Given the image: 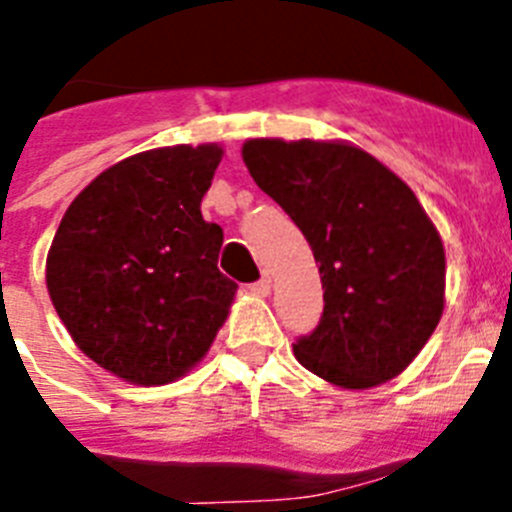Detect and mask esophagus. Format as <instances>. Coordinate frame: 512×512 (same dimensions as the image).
<instances>
[{
    "mask_svg": "<svg viewBox=\"0 0 512 512\" xmlns=\"http://www.w3.org/2000/svg\"><path fill=\"white\" fill-rule=\"evenodd\" d=\"M270 290H272V278L270 275H262L260 280H257V283H252V293L255 295H260V298H267V295H270Z\"/></svg>",
    "mask_w": 512,
    "mask_h": 512,
    "instance_id": "1",
    "label": "esophagus"
}]
</instances>
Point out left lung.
<instances>
[{"instance_id":"left-lung-1","label":"left lung","mask_w":512,"mask_h":512,"mask_svg":"<svg viewBox=\"0 0 512 512\" xmlns=\"http://www.w3.org/2000/svg\"><path fill=\"white\" fill-rule=\"evenodd\" d=\"M242 161L298 224L321 272L323 318L295 358L341 389L399 376L444 310L442 237L414 191L348 141L250 138Z\"/></svg>"}]
</instances>
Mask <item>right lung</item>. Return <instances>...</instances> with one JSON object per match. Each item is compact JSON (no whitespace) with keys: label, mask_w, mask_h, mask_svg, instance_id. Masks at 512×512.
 Returning <instances> with one entry per match:
<instances>
[{"label":"right lung","mask_w":512,"mask_h":512,"mask_svg":"<svg viewBox=\"0 0 512 512\" xmlns=\"http://www.w3.org/2000/svg\"><path fill=\"white\" fill-rule=\"evenodd\" d=\"M224 148L141 151L95 176L62 217L45 283L75 346L136 386H164L207 356L237 285L219 272L222 227L202 199Z\"/></svg>","instance_id":"right-lung-1"}]
</instances>
